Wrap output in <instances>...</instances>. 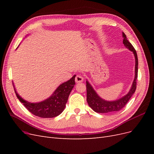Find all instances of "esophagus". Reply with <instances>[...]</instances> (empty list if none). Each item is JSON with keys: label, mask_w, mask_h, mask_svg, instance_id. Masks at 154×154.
<instances>
[{"label": "esophagus", "mask_w": 154, "mask_h": 154, "mask_svg": "<svg viewBox=\"0 0 154 154\" xmlns=\"http://www.w3.org/2000/svg\"><path fill=\"white\" fill-rule=\"evenodd\" d=\"M83 80H84V78H83V77L82 75H77L75 78V82L77 83L82 82Z\"/></svg>", "instance_id": "1"}]
</instances>
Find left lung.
Wrapping results in <instances>:
<instances>
[{
  "label": "left lung",
  "instance_id": "8db88e82",
  "mask_svg": "<svg viewBox=\"0 0 154 154\" xmlns=\"http://www.w3.org/2000/svg\"><path fill=\"white\" fill-rule=\"evenodd\" d=\"M123 43L124 45L130 51L133 52L135 60H136V66H135V78L132 85L131 88L128 92V94L122 97V98L115 101H106L100 97L97 94L94 88L91 86L87 80L86 81L87 87V101L91 108L96 112L97 113H110L114 112L119 111L126 105L129 100L131 98L132 96L136 91V81L137 78L138 72V58L136 50H135L133 45L129 42L127 38V36L123 32Z\"/></svg>",
  "mask_w": 154,
  "mask_h": 154
}]
</instances>
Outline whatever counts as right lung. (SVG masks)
I'll return each instance as SVG.
<instances>
[{
  "mask_svg": "<svg viewBox=\"0 0 154 154\" xmlns=\"http://www.w3.org/2000/svg\"><path fill=\"white\" fill-rule=\"evenodd\" d=\"M74 75L69 80L60 85L49 98L39 103H30L22 99L15 90L17 97L31 113L40 118H51L58 116L63 111L67 102L69 96L75 85Z\"/></svg>",
  "mask_w": 154,
  "mask_h": 154,
  "instance_id": "right-lung-1",
  "label": "right lung"
}]
</instances>
